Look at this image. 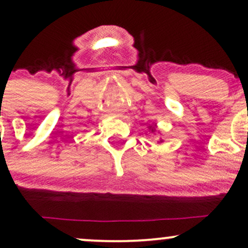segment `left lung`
<instances>
[{
  "mask_svg": "<svg viewBox=\"0 0 248 248\" xmlns=\"http://www.w3.org/2000/svg\"><path fill=\"white\" fill-rule=\"evenodd\" d=\"M153 130H155V127H154V128H152V132H153ZM162 142V141H161Z\"/></svg>",
  "mask_w": 248,
  "mask_h": 248,
  "instance_id": "left-lung-1",
  "label": "left lung"
}]
</instances>
